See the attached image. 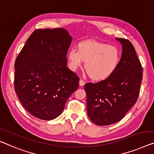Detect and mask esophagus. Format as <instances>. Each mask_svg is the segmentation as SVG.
<instances>
[{
  "mask_svg": "<svg viewBox=\"0 0 154 154\" xmlns=\"http://www.w3.org/2000/svg\"><path fill=\"white\" fill-rule=\"evenodd\" d=\"M85 84V82L83 81V80H80V81H79V85H80V87L84 86Z\"/></svg>",
  "mask_w": 154,
  "mask_h": 154,
  "instance_id": "esophagus-1",
  "label": "esophagus"
}]
</instances>
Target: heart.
<instances>
[{
    "label": "heart",
    "instance_id": "b5f03b06",
    "mask_svg": "<svg viewBox=\"0 0 154 154\" xmlns=\"http://www.w3.org/2000/svg\"><path fill=\"white\" fill-rule=\"evenodd\" d=\"M77 50L67 53L70 69L75 71L85 63V70L94 81H103L117 70L121 53L116 46L96 41H87L78 45Z\"/></svg>",
    "mask_w": 154,
    "mask_h": 154
}]
</instances>
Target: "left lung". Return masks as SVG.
<instances>
[{
    "mask_svg": "<svg viewBox=\"0 0 154 154\" xmlns=\"http://www.w3.org/2000/svg\"><path fill=\"white\" fill-rule=\"evenodd\" d=\"M116 40L122 46L117 70L106 80L85 85L87 114L100 126L122 120L136 103L140 90L143 67L133 45L124 38Z\"/></svg>",
    "mask_w": 154,
    "mask_h": 154,
    "instance_id": "left-lung-1",
    "label": "left lung"
}]
</instances>
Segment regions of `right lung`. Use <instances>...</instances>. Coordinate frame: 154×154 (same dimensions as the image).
<instances>
[{
	"label": "right lung",
	"mask_w": 154,
	"mask_h": 154,
	"mask_svg": "<svg viewBox=\"0 0 154 154\" xmlns=\"http://www.w3.org/2000/svg\"><path fill=\"white\" fill-rule=\"evenodd\" d=\"M72 41L63 28L37 29L16 59V93L25 109L39 119L59 116L79 87V78L67 67Z\"/></svg>",
	"instance_id": "obj_1"
}]
</instances>
